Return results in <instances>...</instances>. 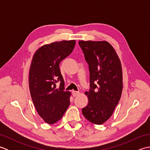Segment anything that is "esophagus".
Returning a JSON list of instances; mask_svg holds the SVG:
<instances>
[{
	"label": "esophagus",
	"instance_id": "34e87169",
	"mask_svg": "<svg viewBox=\"0 0 150 150\" xmlns=\"http://www.w3.org/2000/svg\"><path fill=\"white\" fill-rule=\"evenodd\" d=\"M72 93H73V97H76V96H77V95L79 94V91H72Z\"/></svg>",
	"mask_w": 150,
	"mask_h": 150
}]
</instances>
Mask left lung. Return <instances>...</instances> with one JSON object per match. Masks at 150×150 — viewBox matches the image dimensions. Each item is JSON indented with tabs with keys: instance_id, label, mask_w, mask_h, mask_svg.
<instances>
[{
	"instance_id": "left-lung-1",
	"label": "left lung",
	"mask_w": 150,
	"mask_h": 150,
	"mask_svg": "<svg viewBox=\"0 0 150 150\" xmlns=\"http://www.w3.org/2000/svg\"><path fill=\"white\" fill-rule=\"evenodd\" d=\"M90 70V90L86 91L84 117L91 123L103 124L112 115L122 91V70L115 50L107 41L79 40Z\"/></svg>"
}]
</instances>
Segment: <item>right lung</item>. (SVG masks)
Listing matches in <instances>:
<instances>
[{
  "label": "right lung",
  "instance_id": "right-lung-1",
  "mask_svg": "<svg viewBox=\"0 0 150 150\" xmlns=\"http://www.w3.org/2000/svg\"><path fill=\"white\" fill-rule=\"evenodd\" d=\"M75 45V40L45 44L33 57L29 72L30 95L37 113L49 124L61 119L70 103L71 93L64 91L59 64L71 54Z\"/></svg>",
  "mask_w": 150,
  "mask_h": 150
}]
</instances>
